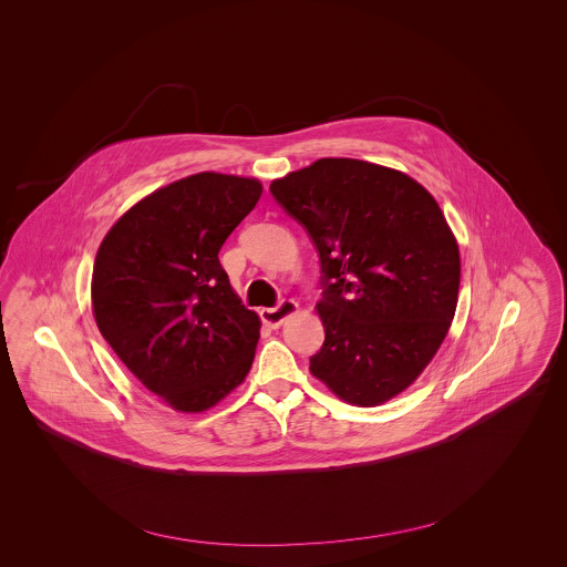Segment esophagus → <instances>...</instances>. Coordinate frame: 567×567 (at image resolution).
<instances>
[{"label":"esophagus","instance_id":"obj_1","mask_svg":"<svg viewBox=\"0 0 567 567\" xmlns=\"http://www.w3.org/2000/svg\"><path fill=\"white\" fill-rule=\"evenodd\" d=\"M295 311H297V303L292 299H282L276 308L259 309V318H261L264 324H268L270 328H278Z\"/></svg>","mask_w":567,"mask_h":567}]
</instances>
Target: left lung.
<instances>
[{"label":"left lung","mask_w":567,"mask_h":567,"mask_svg":"<svg viewBox=\"0 0 567 567\" xmlns=\"http://www.w3.org/2000/svg\"><path fill=\"white\" fill-rule=\"evenodd\" d=\"M270 193L320 256L327 337L311 374L361 408L399 395L457 308L460 249L441 207L408 174L349 157H322Z\"/></svg>","instance_id":"8db88e82"}]
</instances>
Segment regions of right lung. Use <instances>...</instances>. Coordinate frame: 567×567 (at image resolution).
<instances>
[{"label":"right lung","mask_w":567,"mask_h":567,"mask_svg":"<svg viewBox=\"0 0 567 567\" xmlns=\"http://www.w3.org/2000/svg\"><path fill=\"white\" fill-rule=\"evenodd\" d=\"M256 178L199 172L131 207L100 245L91 299L122 363L178 412H206L247 377L259 318L218 259L256 207Z\"/></svg>","instance_id":"1"}]
</instances>
